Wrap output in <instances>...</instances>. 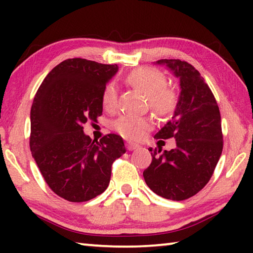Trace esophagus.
<instances>
[{
  "label": "esophagus",
  "mask_w": 253,
  "mask_h": 253,
  "mask_svg": "<svg viewBox=\"0 0 253 253\" xmlns=\"http://www.w3.org/2000/svg\"><path fill=\"white\" fill-rule=\"evenodd\" d=\"M126 147H127L128 151H134V149L138 148L139 146L137 144H134V143H131V142H127L126 143Z\"/></svg>",
  "instance_id": "obj_1"
}]
</instances>
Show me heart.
Listing matches in <instances>:
<instances>
[{
	"instance_id": "obj_1",
	"label": "heart",
	"mask_w": 253,
	"mask_h": 253,
	"mask_svg": "<svg viewBox=\"0 0 253 253\" xmlns=\"http://www.w3.org/2000/svg\"><path fill=\"white\" fill-rule=\"evenodd\" d=\"M125 79L131 87L147 97L149 108L155 114L165 116L176 108L177 92L166 85V77L157 69L149 67L138 68L127 74ZM101 101L106 110L115 109L117 105V91L113 84H108L104 88ZM152 125V119L148 117L124 115L114 123V129L125 138L139 140L151 129Z\"/></svg>"
}]
</instances>
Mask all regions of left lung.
Here are the masks:
<instances>
[{"mask_svg": "<svg viewBox=\"0 0 253 253\" xmlns=\"http://www.w3.org/2000/svg\"><path fill=\"white\" fill-rule=\"evenodd\" d=\"M156 63L165 65L178 78L181 93L174 116L154 137L174 138L176 147L163 153L161 148H148L153 160L143 175L154 193L183 201L207 185L220 160L223 149L220 109L193 66L178 59H162Z\"/></svg>", "mask_w": 253, "mask_h": 253, "instance_id": "1", "label": "left lung"}]
</instances>
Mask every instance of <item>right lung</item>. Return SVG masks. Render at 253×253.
Returning a JSON list of instances; mask_svg holds the SVG:
<instances>
[{
    "instance_id": "right-lung-1",
    "label": "right lung",
    "mask_w": 253,
    "mask_h": 253,
    "mask_svg": "<svg viewBox=\"0 0 253 253\" xmlns=\"http://www.w3.org/2000/svg\"><path fill=\"white\" fill-rule=\"evenodd\" d=\"M117 70V65L67 59L49 72L33 99L32 156L51 190L69 202L101 194L111 165L126 153L121 136L108 134L97 142L83 127L102 115V91Z\"/></svg>"
}]
</instances>
